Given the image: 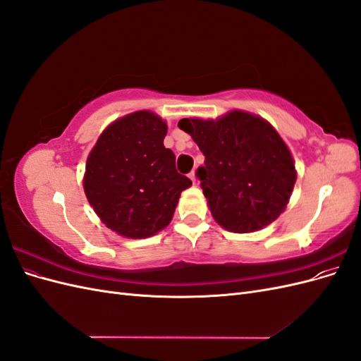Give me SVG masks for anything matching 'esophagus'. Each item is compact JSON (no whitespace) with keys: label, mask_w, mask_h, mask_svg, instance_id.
<instances>
[{"label":"esophagus","mask_w":361,"mask_h":361,"mask_svg":"<svg viewBox=\"0 0 361 361\" xmlns=\"http://www.w3.org/2000/svg\"><path fill=\"white\" fill-rule=\"evenodd\" d=\"M188 176H190V179L192 180V183H195V171H191V173L188 174Z\"/></svg>","instance_id":"34e87169"}]
</instances>
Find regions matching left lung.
Instances as JSON below:
<instances>
[{
    "label": "left lung",
    "mask_w": 361,
    "mask_h": 361,
    "mask_svg": "<svg viewBox=\"0 0 361 361\" xmlns=\"http://www.w3.org/2000/svg\"><path fill=\"white\" fill-rule=\"evenodd\" d=\"M204 155L200 180L215 221L236 233L271 224L285 209L297 173L285 141L264 118L232 111L218 120L182 118Z\"/></svg>",
    "instance_id": "1"
}]
</instances>
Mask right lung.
I'll return each mask as SVG.
<instances>
[{"instance_id":"right-lung-1","label":"right lung","mask_w":361,"mask_h":361,"mask_svg":"<svg viewBox=\"0 0 361 361\" xmlns=\"http://www.w3.org/2000/svg\"><path fill=\"white\" fill-rule=\"evenodd\" d=\"M166 122L137 111L108 126L90 152L84 191L102 223L126 238L159 232L173 218L180 192L192 183L178 173L164 146Z\"/></svg>"}]
</instances>
